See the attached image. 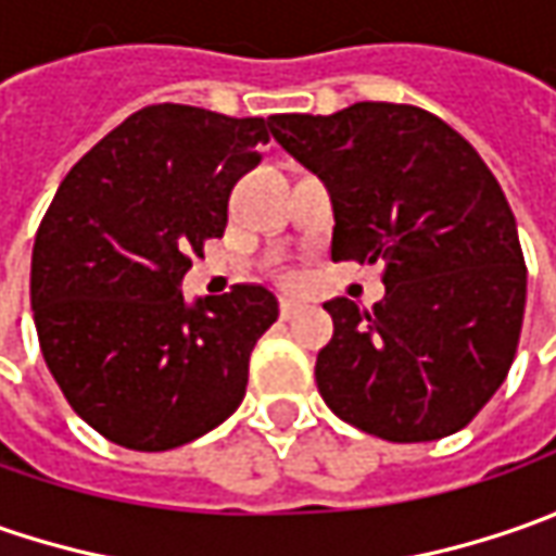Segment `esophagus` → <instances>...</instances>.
<instances>
[{"instance_id": "1", "label": "esophagus", "mask_w": 556, "mask_h": 556, "mask_svg": "<svg viewBox=\"0 0 556 556\" xmlns=\"http://www.w3.org/2000/svg\"><path fill=\"white\" fill-rule=\"evenodd\" d=\"M303 309H306V306H303V303H296V300H290V296H285V300L278 303V312H281V318H285V321L296 318Z\"/></svg>"}]
</instances>
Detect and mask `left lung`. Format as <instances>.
Masks as SVG:
<instances>
[{
	"mask_svg": "<svg viewBox=\"0 0 556 556\" xmlns=\"http://www.w3.org/2000/svg\"><path fill=\"white\" fill-rule=\"evenodd\" d=\"M275 141L328 185L333 263L383 266L374 309L337 296L315 383L333 415L390 442L458 433L517 355L526 263L502 185L473 144L415 104L275 114Z\"/></svg>",
	"mask_w": 556,
	"mask_h": 556,
	"instance_id": "left-lung-1",
	"label": "left lung"
}]
</instances>
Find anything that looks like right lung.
<instances>
[{
	"instance_id": "add662e5",
	"label": "right lung",
	"mask_w": 556,
	"mask_h": 556,
	"mask_svg": "<svg viewBox=\"0 0 556 556\" xmlns=\"http://www.w3.org/2000/svg\"><path fill=\"white\" fill-rule=\"evenodd\" d=\"M260 141L263 117L141 108L64 176L39 223V350L76 415L123 448H179L244 399L250 353L278 300L235 285L188 306L182 278L223 238L228 194L260 163Z\"/></svg>"
}]
</instances>
